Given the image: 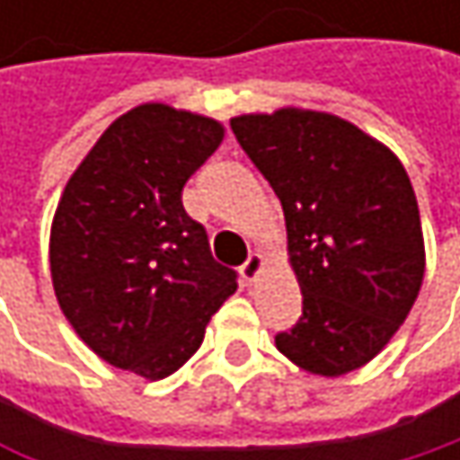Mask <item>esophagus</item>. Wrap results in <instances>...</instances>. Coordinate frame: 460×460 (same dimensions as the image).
<instances>
[{"label": "esophagus", "instance_id": "esophagus-1", "mask_svg": "<svg viewBox=\"0 0 460 460\" xmlns=\"http://www.w3.org/2000/svg\"><path fill=\"white\" fill-rule=\"evenodd\" d=\"M261 269H263V255L261 252H250L247 261L242 263V277L247 282H255V277L261 274Z\"/></svg>", "mask_w": 460, "mask_h": 460}]
</instances>
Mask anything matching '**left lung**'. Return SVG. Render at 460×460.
I'll return each mask as SVG.
<instances>
[{
    "mask_svg": "<svg viewBox=\"0 0 460 460\" xmlns=\"http://www.w3.org/2000/svg\"><path fill=\"white\" fill-rule=\"evenodd\" d=\"M282 202L304 314L277 349L314 376L370 362L423 282V234L402 162L346 119L279 109L231 119Z\"/></svg>",
    "mask_w": 460,
    "mask_h": 460,
    "instance_id": "left-lung-1",
    "label": "left lung"
}]
</instances>
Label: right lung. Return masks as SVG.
I'll return each instance as SVG.
<instances>
[{"mask_svg": "<svg viewBox=\"0 0 460 460\" xmlns=\"http://www.w3.org/2000/svg\"><path fill=\"white\" fill-rule=\"evenodd\" d=\"M224 140L216 119L146 103L90 148L58 202L49 271L79 338L148 381L175 373L236 290L183 186Z\"/></svg>", "mask_w": 460, "mask_h": 460, "instance_id": "add662e5", "label": "right lung"}]
</instances>
